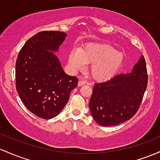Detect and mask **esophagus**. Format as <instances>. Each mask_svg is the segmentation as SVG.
I'll use <instances>...</instances> for the list:
<instances>
[{
  "label": "esophagus",
  "mask_w": 160,
  "mask_h": 160,
  "mask_svg": "<svg viewBox=\"0 0 160 160\" xmlns=\"http://www.w3.org/2000/svg\"><path fill=\"white\" fill-rule=\"evenodd\" d=\"M85 85V80L81 79V80L78 81V86H82V85Z\"/></svg>",
  "instance_id": "esophagus-1"
}]
</instances>
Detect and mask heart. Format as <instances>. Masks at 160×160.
Returning <instances> with one entry per match:
<instances>
[{"mask_svg": "<svg viewBox=\"0 0 160 160\" xmlns=\"http://www.w3.org/2000/svg\"><path fill=\"white\" fill-rule=\"evenodd\" d=\"M124 54L107 43H88L82 48H73L69 55V65L73 71L81 70L90 64V75L97 81L112 78L120 70Z\"/></svg>", "mask_w": 160, "mask_h": 160, "instance_id": "b5f03b06", "label": "heart"}]
</instances>
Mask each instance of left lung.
Masks as SVG:
<instances>
[{
    "label": "left lung",
    "instance_id": "obj_1",
    "mask_svg": "<svg viewBox=\"0 0 160 160\" xmlns=\"http://www.w3.org/2000/svg\"><path fill=\"white\" fill-rule=\"evenodd\" d=\"M145 59L141 57L132 72L117 75L96 83L89 102L94 121L102 126H113L132 119L137 112L148 86Z\"/></svg>",
    "mask_w": 160,
    "mask_h": 160
}]
</instances>
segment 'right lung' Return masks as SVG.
Returning <instances> with one entry per match:
<instances>
[{
    "instance_id": "1",
    "label": "right lung",
    "mask_w": 160,
    "mask_h": 160,
    "mask_svg": "<svg viewBox=\"0 0 160 160\" xmlns=\"http://www.w3.org/2000/svg\"><path fill=\"white\" fill-rule=\"evenodd\" d=\"M66 33L44 31L25 43L16 62V87L26 108L38 117L50 119L62 111L78 78L62 70L53 52L66 39Z\"/></svg>"
}]
</instances>
